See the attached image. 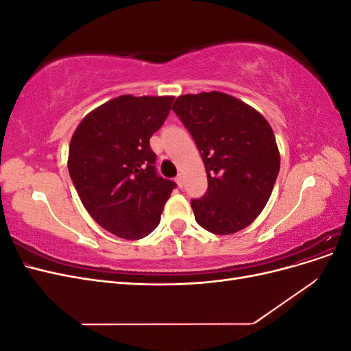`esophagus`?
<instances>
[{"label":"esophagus","mask_w":351,"mask_h":351,"mask_svg":"<svg viewBox=\"0 0 351 351\" xmlns=\"http://www.w3.org/2000/svg\"><path fill=\"white\" fill-rule=\"evenodd\" d=\"M176 183L178 184V187H183V176H177L176 177Z\"/></svg>","instance_id":"obj_1"}]
</instances>
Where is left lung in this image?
Here are the masks:
<instances>
[{
    "mask_svg": "<svg viewBox=\"0 0 351 351\" xmlns=\"http://www.w3.org/2000/svg\"><path fill=\"white\" fill-rule=\"evenodd\" d=\"M173 111L192 134L206 169V193L190 202L196 222L221 236L246 228L267 205L280 173L269 123L221 92L182 95Z\"/></svg>",
    "mask_w": 351,
    "mask_h": 351,
    "instance_id": "obj_1",
    "label": "left lung"
}]
</instances>
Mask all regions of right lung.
<instances>
[{
    "label": "right lung",
    "mask_w": 351,
    "mask_h": 351,
    "mask_svg": "<svg viewBox=\"0 0 351 351\" xmlns=\"http://www.w3.org/2000/svg\"><path fill=\"white\" fill-rule=\"evenodd\" d=\"M173 97H121L89 112L74 132L69 173L82 204L112 234L137 240L152 232L176 183L156 173L149 145Z\"/></svg>",
    "instance_id": "right-lung-1"
}]
</instances>
